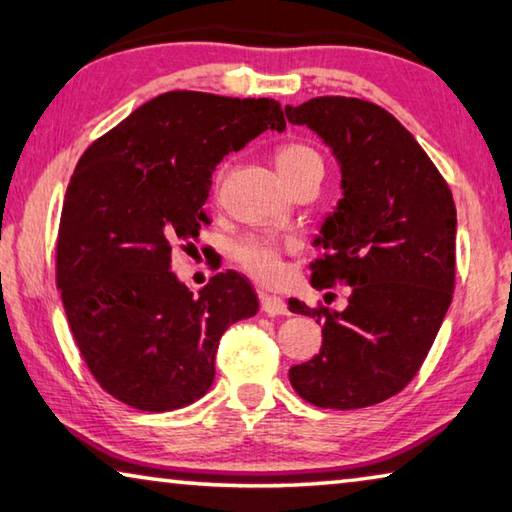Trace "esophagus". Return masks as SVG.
<instances>
[{
	"mask_svg": "<svg viewBox=\"0 0 512 512\" xmlns=\"http://www.w3.org/2000/svg\"><path fill=\"white\" fill-rule=\"evenodd\" d=\"M259 302H262V311L266 316H287L289 314L287 302L277 296H271V293H259Z\"/></svg>",
	"mask_w": 512,
	"mask_h": 512,
	"instance_id": "34e87169",
	"label": "esophagus"
}]
</instances>
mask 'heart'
<instances>
[{"instance_id":"b5f03b06","label":"heart","mask_w":512,"mask_h":512,"mask_svg":"<svg viewBox=\"0 0 512 512\" xmlns=\"http://www.w3.org/2000/svg\"><path fill=\"white\" fill-rule=\"evenodd\" d=\"M307 167H323L320 155L307 144L291 142L284 144L275 153V169L280 178H289ZM232 257L255 280L273 282L282 273V246L271 237L248 235L232 244Z\"/></svg>"}]
</instances>
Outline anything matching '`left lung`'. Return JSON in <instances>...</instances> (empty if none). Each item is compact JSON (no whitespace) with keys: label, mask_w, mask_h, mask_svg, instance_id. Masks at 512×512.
I'll return each instance as SVG.
<instances>
[{"label":"left lung","mask_w":512,"mask_h":512,"mask_svg":"<svg viewBox=\"0 0 512 512\" xmlns=\"http://www.w3.org/2000/svg\"><path fill=\"white\" fill-rule=\"evenodd\" d=\"M284 112L341 167L343 196L314 239L323 257L311 284L352 287L343 311L289 300L293 314L323 325L320 352L291 366L289 381L320 409H363L415 377L452 305L454 198L415 137L375 103L316 97Z\"/></svg>","instance_id":"1"}]
</instances>
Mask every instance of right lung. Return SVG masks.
<instances>
[{"label":"right lung","mask_w":512,"mask_h":512,"mask_svg":"<svg viewBox=\"0 0 512 512\" xmlns=\"http://www.w3.org/2000/svg\"><path fill=\"white\" fill-rule=\"evenodd\" d=\"M287 128L275 99L173 90L146 101L83 153L69 180L56 282L85 363L133 409H183L210 391L225 329L257 314L244 275L216 273L194 296L171 248H194L225 155Z\"/></svg>","instance_id":"add662e5"}]
</instances>
